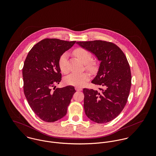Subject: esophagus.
Here are the masks:
<instances>
[{
    "label": "esophagus",
    "mask_w": 156,
    "mask_h": 156,
    "mask_svg": "<svg viewBox=\"0 0 156 156\" xmlns=\"http://www.w3.org/2000/svg\"><path fill=\"white\" fill-rule=\"evenodd\" d=\"M75 89H76L77 91H80V90H82V88H80V87H75Z\"/></svg>",
    "instance_id": "1"
}]
</instances>
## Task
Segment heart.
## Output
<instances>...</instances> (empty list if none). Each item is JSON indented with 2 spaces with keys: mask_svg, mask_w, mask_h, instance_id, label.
Wrapping results in <instances>:
<instances>
[{
  "mask_svg": "<svg viewBox=\"0 0 156 156\" xmlns=\"http://www.w3.org/2000/svg\"><path fill=\"white\" fill-rule=\"evenodd\" d=\"M73 54L76 56L83 64H85V68L90 71H94L97 69L98 65L96 61L92 60L91 53L86 49L83 48H77L73 51ZM68 54L63 53L59 58L58 61V66L62 73L66 74L68 72L67 66ZM90 76L88 73H72L65 78L66 83L69 85L76 86L78 87H83L89 81Z\"/></svg>",
  "mask_w": 156,
  "mask_h": 156,
  "instance_id": "obj_1",
  "label": "heart"
}]
</instances>
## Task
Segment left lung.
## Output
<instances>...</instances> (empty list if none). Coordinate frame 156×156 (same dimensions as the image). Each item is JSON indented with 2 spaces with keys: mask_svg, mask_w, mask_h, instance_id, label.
<instances>
[{
  "mask_svg": "<svg viewBox=\"0 0 156 156\" xmlns=\"http://www.w3.org/2000/svg\"><path fill=\"white\" fill-rule=\"evenodd\" d=\"M77 44L101 61L91 82L103 88L83 89L85 114L97 123L110 122L123 110L129 95L132 75L127 58L119 47L111 42L95 40Z\"/></svg>",
  "mask_w": 156,
  "mask_h": 156,
  "instance_id": "left-lung-1",
  "label": "left lung"
}]
</instances>
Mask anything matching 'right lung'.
<instances>
[{"mask_svg":"<svg viewBox=\"0 0 156 156\" xmlns=\"http://www.w3.org/2000/svg\"><path fill=\"white\" fill-rule=\"evenodd\" d=\"M76 41L56 38H45L29 51L22 69L23 90L27 102L34 112L48 122L56 121L67 112L74 87L56 88L61 80L58 66L60 56ZM54 87V90L51 88Z\"/></svg>","mask_w":156,"mask_h":156,"instance_id":"1","label":"right lung"}]
</instances>
